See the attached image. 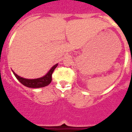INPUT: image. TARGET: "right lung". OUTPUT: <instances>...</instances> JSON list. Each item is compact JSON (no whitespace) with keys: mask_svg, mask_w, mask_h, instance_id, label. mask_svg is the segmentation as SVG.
Masks as SVG:
<instances>
[{"mask_svg":"<svg viewBox=\"0 0 132 132\" xmlns=\"http://www.w3.org/2000/svg\"><path fill=\"white\" fill-rule=\"evenodd\" d=\"M57 66V64L52 67L50 69L47 73L46 74V75L44 77L38 78V79H24L23 77H21L20 76H18L17 74H15L13 71L14 75L15 76V77L18 79V80L20 81V83L22 85H23L24 86L28 87H30V88H40V87H43L49 84L51 82L52 80V74L53 72V70H55V68Z\"/></svg>","mask_w":132,"mask_h":132,"instance_id":"1","label":"right lung"}]
</instances>
